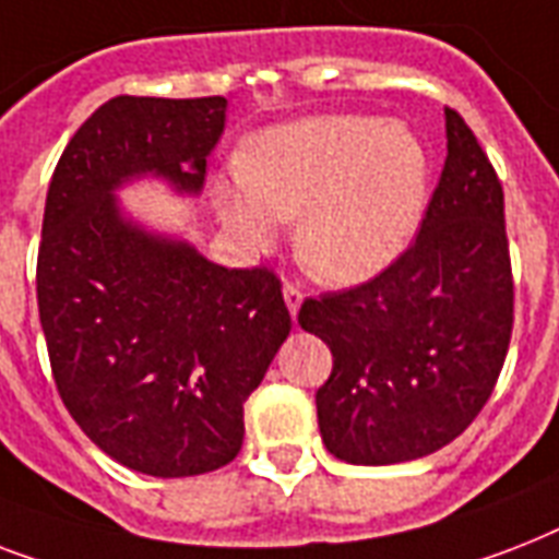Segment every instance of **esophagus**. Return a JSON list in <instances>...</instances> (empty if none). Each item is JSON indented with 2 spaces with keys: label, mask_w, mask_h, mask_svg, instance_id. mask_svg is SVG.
I'll return each instance as SVG.
<instances>
[{
  "label": "esophagus",
  "mask_w": 559,
  "mask_h": 559,
  "mask_svg": "<svg viewBox=\"0 0 559 559\" xmlns=\"http://www.w3.org/2000/svg\"><path fill=\"white\" fill-rule=\"evenodd\" d=\"M284 301H287L289 313H293V319H296L298 307H301V301H305V293H301L296 284H284Z\"/></svg>",
  "instance_id": "esophagus-1"
}]
</instances>
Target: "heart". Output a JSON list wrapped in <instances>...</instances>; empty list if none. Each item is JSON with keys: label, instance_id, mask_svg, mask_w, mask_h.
Wrapping results in <instances>:
<instances>
[{"label": "heart", "instance_id": "obj_1", "mask_svg": "<svg viewBox=\"0 0 559 559\" xmlns=\"http://www.w3.org/2000/svg\"><path fill=\"white\" fill-rule=\"evenodd\" d=\"M219 211L249 246H266L278 219L296 223V252L333 284L385 270L415 235L426 200L420 144L403 127L322 116L270 133L223 186Z\"/></svg>", "mask_w": 559, "mask_h": 559}]
</instances>
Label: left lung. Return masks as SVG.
<instances>
[{"label":"left lung","instance_id":"8db88e82","mask_svg":"<svg viewBox=\"0 0 559 559\" xmlns=\"http://www.w3.org/2000/svg\"><path fill=\"white\" fill-rule=\"evenodd\" d=\"M415 243L359 287L307 298L298 324L331 348L316 391L328 452L400 464L441 450L493 394L513 331L504 191L455 109Z\"/></svg>","mask_w":559,"mask_h":559}]
</instances>
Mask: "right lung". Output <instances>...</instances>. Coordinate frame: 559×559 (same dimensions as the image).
Here are the masks:
<instances>
[{
    "label": "right lung",
    "instance_id": "add662e5",
    "mask_svg": "<svg viewBox=\"0 0 559 559\" xmlns=\"http://www.w3.org/2000/svg\"><path fill=\"white\" fill-rule=\"evenodd\" d=\"M223 127L219 95H118L83 121L48 186L37 305L51 377L90 441L144 476L235 461L246 397L293 328L275 272L226 270L118 211L116 188L144 174L200 191Z\"/></svg>",
    "mask_w": 559,
    "mask_h": 559
}]
</instances>
